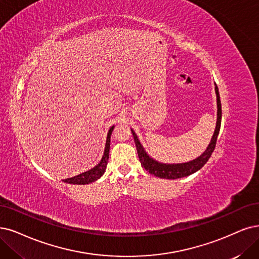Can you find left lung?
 I'll use <instances>...</instances> for the list:
<instances>
[{"label": "left lung", "mask_w": 259, "mask_h": 259, "mask_svg": "<svg viewBox=\"0 0 259 259\" xmlns=\"http://www.w3.org/2000/svg\"><path fill=\"white\" fill-rule=\"evenodd\" d=\"M215 94H217V105H218V114H217V126L213 136L211 138V141H210L208 147L206 150L203 152L202 155L197 157L196 159L186 162V163H177V164H167V163H161L159 161H156L155 159H152L149 157V155L145 151L144 147L142 146L141 142L139 141L138 136L136 135V132L132 131L133 139H135L136 142V146L138 150V155L139 159L141 161L142 166L144 167L146 170H148L150 174L155 175L160 178H164V179H177V178H183L187 177L191 174L195 173L198 169L202 168L209 160V158L211 157V154L213 152L217 144V139L220 132V128H221V119H222V107H221V100H220V94L218 86L215 84Z\"/></svg>", "instance_id": "obj_1"}]
</instances>
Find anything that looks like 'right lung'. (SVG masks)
Instances as JSON below:
<instances>
[{"label": "right lung", "instance_id": "obj_1", "mask_svg": "<svg viewBox=\"0 0 259 259\" xmlns=\"http://www.w3.org/2000/svg\"><path fill=\"white\" fill-rule=\"evenodd\" d=\"M114 129V126H112L108 132L107 136V142H105V147L102 159L100 160L99 163L94 166L93 168L89 169L88 171H84L82 174L76 175L71 178L64 179V183L70 184V185H89L91 183H94L97 179H99L105 171L108 165V160H109V151H110V143H111V135Z\"/></svg>", "mask_w": 259, "mask_h": 259}]
</instances>
